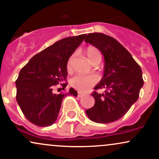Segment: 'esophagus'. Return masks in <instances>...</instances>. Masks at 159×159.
<instances>
[{
    "label": "esophagus",
    "instance_id": "1",
    "mask_svg": "<svg viewBox=\"0 0 159 159\" xmlns=\"http://www.w3.org/2000/svg\"><path fill=\"white\" fill-rule=\"evenodd\" d=\"M84 96L83 93H81V92H78V97L81 98V97H82V96Z\"/></svg>",
    "mask_w": 159,
    "mask_h": 159
}]
</instances>
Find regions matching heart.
<instances>
[{
	"label": "heart",
	"mask_w": 159,
	"mask_h": 159,
	"mask_svg": "<svg viewBox=\"0 0 159 159\" xmlns=\"http://www.w3.org/2000/svg\"><path fill=\"white\" fill-rule=\"evenodd\" d=\"M84 54L93 64H98L101 61V54L97 48L95 46H88L84 49ZM73 55L69 57L67 61V69L70 70L72 68V63ZM97 81L96 78L93 75H77L71 79L70 84L72 87L80 91H86L87 89L93 86Z\"/></svg>",
	"instance_id": "b5f03b06"
}]
</instances>
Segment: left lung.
Wrapping results in <instances>:
<instances>
[{"instance_id": "left-lung-1", "label": "left lung", "mask_w": 159, "mask_h": 159, "mask_svg": "<svg viewBox=\"0 0 159 159\" xmlns=\"http://www.w3.org/2000/svg\"><path fill=\"white\" fill-rule=\"evenodd\" d=\"M84 41L96 47L105 59L103 78L92 93L94 106L86 111V114L95 123L116 121L138 99L143 85L141 68L130 53L110 36L92 33L86 36ZM103 88L106 90L104 94L95 91Z\"/></svg>"}]
</instances>
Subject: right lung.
<instances>
[{
	"label": "right lung",
	"mask_w": 159,
	"mask_h": 159,
	"mask_svg": "<svg viewBox=\"0 0 159 159\" xmlns=\"http://www.w3.org/2000/svg\"><path fill=\"white\" fill-rule=\"evenodd\" d=\"M85 36L56 42L34 55L21 69L16 81V100L30 123L39 127L50 126L57 120L63 98L69 94L78 96L73 88L66 93L56 94L54 86L66 80L67 61ZM67 84H62V87Z\"/></svg>",
	"instance_id": "obj_1"
}]
</instances>
